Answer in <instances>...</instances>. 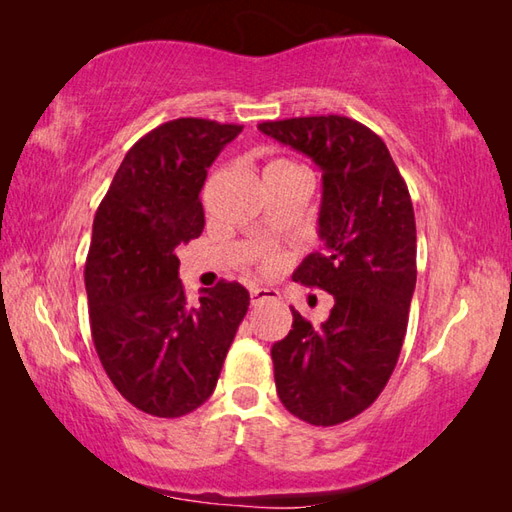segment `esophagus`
Segmentation results:
<instances>
[{"instance_id":"esophagus-1","label":"esophagus","mask_w":512,"mask_h":512,"mask_svg":"<svg viewBox=\"0 0 512 512\" xmlns=\"http://www.w3.org/2000/svg\"><path fill=\"white\" fill-rule=\"evenodd\" d=\"M277 297H279V292L275 288H259V286L250 288V303H253V306H259V303L277 299Z\"/></svg>"}]
</instances>
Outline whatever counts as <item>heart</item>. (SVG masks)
Segmentation results:
<instances>
[{
  "instance_id": "b5f03b06",
  "label": "heart",
  "mask_w": 512,
  "mask_h": 512,
  "mask_svg": "<svg viewBox=\"0 0 512 512\" xmlns=\"http://www.w3.org/2000/svg\"><path fill=\"white\" fill-rule=\"evenodd\" d=\"M270 167H295V165H290V162H275V165H270ZM268 167V169H270ZM279 266V257H275V255H268L266 259H264V268L266 270H275Z\"/></svg>"
}]
</instances>
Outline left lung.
Returning <instances> with one entry per match:
<instances>
[{"mask_svg": "<svg viewBox=\"0 0 512 512\" xmlns=\"http://www.w3.org/2000/svg\"><path fill=\"white\" fill-rule=\"evenodd\" d=\"M259 132L321 169V253L292 279L334 297L321 325L292 310L273 345L275 385L303 422L332 427L365 411L385 389L405 341L416 288V217L387 145L347 116L266 121Z\"/></svg>", "mask_w": 512, "mask_h": 512, "instance_id": "left-lung-1", "label": "left lung"}]
</instances>
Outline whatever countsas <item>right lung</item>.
Here are the masks:
<instances>
[{
	"label": "right lung",
	"mask_w": 512,
	"mask_h": 512,
	"mask_svg": "<svg viewBox=\"0 0 512 512\" xmlns=\"http://www.w3.org/2000/svg\"><path fill=\"white\" fill-rule=\"evenodd\" d=\"M242 132L176 118L127 151L94 215L85 290L96 354L114 387L140 411L180 418L213 394L248 310L237 281L202 288L191 303L176 248L200 237L206 169Z\"/></svg>",
	"instance_id": "add662e5"
}]
</instances>
